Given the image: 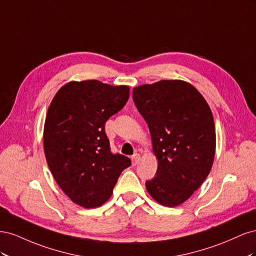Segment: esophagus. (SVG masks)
<instances>
[{"label": "esophagus", "instance_id": "34e87169", "mask_svg": "<svg viewBox=\"0 0 256 256\" xmlns=\"http://www.w3.org/2000/svg\"><path fill=\"white\" fill-rule=\"evenodd\" d=\"M131 160H132V164L136 166L138 162L141 161V154H134L132 157H131Z\"/></svg>", "mask_w": 256, "mask_h": 256}]
</instances>
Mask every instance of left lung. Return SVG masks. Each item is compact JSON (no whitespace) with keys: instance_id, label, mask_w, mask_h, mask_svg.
I'll use <instances>...</instances> for the list:
<instances>
[{"instance_id":"1","label":"left lung","mask_w":256,"mask_h":256,"mask_svg":"<svg viewBox=\"0 0 256 256\" xmlns=\"http://www.w3.org/2000/svg\"><path fill=\"white\" fill-rule=\"evenodd\" d=\"M132 98L150 128L158 161L147 192L159 204L186 202L210 172L216 152L214 116L205 98L182 80H161L134 88Z\"/></svg>"}]
</instances>
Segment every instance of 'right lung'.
Masks as SVG:
<instances>
[{"instance_id":"right-lung-1","label":"right lung","mask_w":256,"mask_h":256,"mask_svg":"<svg viewBox=\"0 0 256 256\" xmlns=\"http://www.w3.org/2000/svg\"><path fill=\"white\" fill-rule=\"evenodd\" d=\"M129 86L98 80L72 81L49 106L44 127V150L54 180L74 203L102 206L110 198L120 173L131 166L110 150L104 124L122 110Z\"/></svg>"}]
</instances>
